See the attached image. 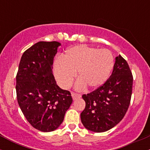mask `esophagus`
Here are the masks:
<instances>
[{
	"mask_svg": "<svg viewBox=\"0 0 150 150\" xmlns=\"http://www.w3.org/2000/svg\"><path fill=\"white\" fill-rule=\"evenodd\" d=\"M71 96H72V97H73V100H75V99H77V98H80L81 97L80 94H76V93H74V92L71 93Z\"/></svg>",
	"mask_w": 150,
	"mask_h": 150,
	"instance_id": "obj_1",
	"label": "esophagus"
}]
</instances>
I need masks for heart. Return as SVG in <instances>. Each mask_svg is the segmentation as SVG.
I'll use <instances>...</instances> for the list:
<instances>
[{"label":"heart","mask_w":150,"mask_h":150,"mask_svg":"<svg viewBox=\"0 0 150 150\" xmlns=\"http://www.w3.org/2000/svg\"><path fill=\"white\" fill-rule=\"evenodd\" d=\"M114 58L112 53L106 49H99L85 45H77L67 50L63 59L54 63V74L59 85L63 88L71 86L76 73L80 79L77 89H94L107 80L113 69Z\"/></svg>","instance_id":"b5f03b06"}]
</instances>
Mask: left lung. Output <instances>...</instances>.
<instances>
[{
    "mask_svg": "<svg viewBox=\"0 0 150 150\" xmlns=\"http://www.w3.org/2000/svg\"><path fill=\"white\" fill-rule=\"evenodd\" d=\"M132 80L128 63L119 55L116 57L112 74L104 85L82 95L86 105L80 118L85 128L105 132L123 119L130 105Z\"/></svg>",
    "mask_w": 150,
    "mask_h": 150,
    "instance_id": "obj_1",
    "label": "left lung"
}]
</instances>
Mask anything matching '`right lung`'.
<instances>
[{
	"mask_svg": "<svg viewBox=\"0 0 150 150\" xmlns=\"http://www.w3.org/2000/svg\"><path fill=\"white\" fill-rule=\"evenodd\" d=\"M60 46L58 42L36 43L22 54L17 73L19 106L27 121L42 132L57 129L73 102L70 92L58 87L52 73Z\"/></svg>",
	"mask_w": 150,
	"mask_h": 150,
	"instance_id": "obj_1",
	"label": "right lung"
}]
</instances>
